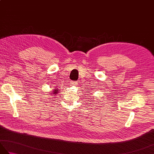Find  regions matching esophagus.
I'll return each mask as SVG.
<instances>
[{
  "mask_svg": "<svg viewBox=\"0 0 154 154\" xmlns=\"http://www.w3.org/2000/svg\"><path fill=\"white\" fill-rule=\"evenodd\" d=\"M78 85L77 81H71V86H77Z\"/></svg>",
  "mask_w": 154,
  "mask_h": 154,
  "instance_id": "esophagus-1",
  "label": "esophagus"
}]
</instances>
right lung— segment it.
<instances>
[{
	"label": "right lung",
	"instance_id": "1",
	"mask_svg": "<svg viewBox=\"0 0 154 154\" xmlns=\"http://www.w3.org/2000/svg\"><path fill=\"white\" fill-rule=\"evenodd\" d=\"M54 93H55V94H56L57 93H58V92H57V88H55V89H54Z\"/></svg>",
	"mask_w": 154,
	"mask_h": 154
}]
</instances>
